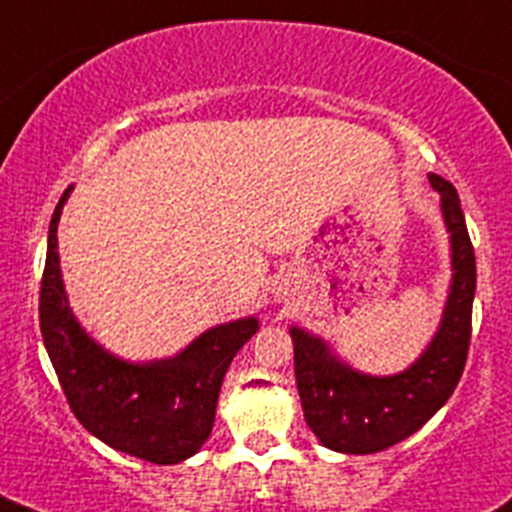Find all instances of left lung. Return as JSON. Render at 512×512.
<instances>
[{
  "label": "left lung",
  "instance_id": "1",
  "mask_svg": "<svg viewBox=\"0 0 512 512\" xmlns=\"http://www.w3.org/2000/svg\"><path fill=\"white\" fill-rule=\"evenodd\" d=\"M429 184L439 191L450 232L452 283L442 321L422 356L394 376H369L333 356L323 338L290 328L305 422L328 450L343 455L389 450L444 407L465 371L477 283L475 250L455 186L437 174H429Z\"/></svg>",
  "mask_w": 512,
  "mask_h": 512
}]
</instances>
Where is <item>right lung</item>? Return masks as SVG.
<instances>
[{
  "label": "right lung",
  "instance_id": "add662e5",
  "mask_svg": "<svg viewBox=\"0 0 512 512\" xmlns=\"http://www.w3.org/2000/svg\"><path fill=\"white\" fill-rule=\"evenodd\" d=\"M68 197L65 189L50 219L40 288L42 341L65 399L78 422L113 450L154 465L184 462L212 434L224 374L260 323H222L176 356L146 364L108 353L75 321L62 285L57 222Z\"/></svg>",
  "mask_w": 512,
  "mask_h": 512
}]
</instances>
